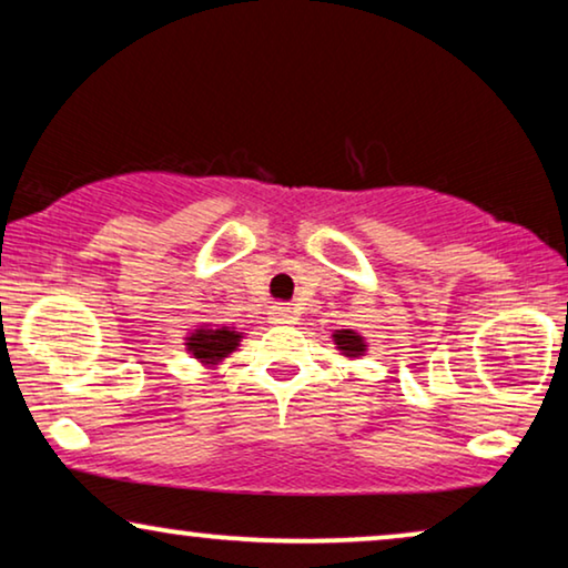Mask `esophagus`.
I'll return each mask as SVG.
<instances>
[{"label":"esophagus","instance_id":"34e87169","mask_svg":"<svg viewBox=\"0 0 568 568\" xmlns=\"http://www.w3.org/2000/svg\"><path fill=\"white\" fill-rule=\"evenodd\" d=\"M271 321L274 323H294L297 321V310L290 307V305H274V310H271Z\"/></svg>","mask_w":568,"mask_h":568}]
</instances>
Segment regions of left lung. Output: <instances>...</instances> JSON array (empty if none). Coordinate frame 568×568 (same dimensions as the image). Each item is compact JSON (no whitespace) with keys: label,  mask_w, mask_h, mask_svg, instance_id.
<instances>
[{"label":"left lung","mask_w":568,"mask_h":568,"mask_svg":"<svg viewBox=\"0 0 568 568\" xmlns=\"http://www.w3.org/2000/svg\"><path fill=\"white\" fill-rule=\"evenodd\" d=\"M333 344H336L338 352L348 356V359H359V356L367 352V341H364L362 333H356L352 328H341L333 333Z\"/></svg>","instance_id":"8db88e82"}]
</instances>
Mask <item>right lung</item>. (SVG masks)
Wrapping results in <instances>:
<instances>
[{
	"label": "right lung",
	"instance_id": "1",
	"mask_svg": "<svg viewBox=\"0 0 568 568\" xmlns=\"http://www.w3.org/2000/svg\"><path fill=\"white\" fill-rule=\"evenodd\" d=\"M240 338H243V333L227 328V325H220V328L199 325V328H193L189 336H185V352H189L193 359L206 364V367H214V364H220L224 356L235 352L240 346Z\"/></svg>",
	"mask_w": 568,
	"mask_h": 568
}]
</instances>
